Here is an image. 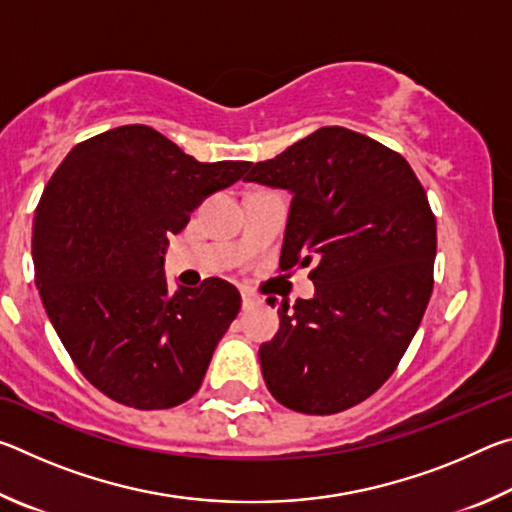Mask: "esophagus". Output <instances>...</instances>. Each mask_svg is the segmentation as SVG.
<instances>
[{"label": "esophagus", "mask_w": 512, "mask_h": 512, "mask_svg": "<svg viewBox=\"0 0 512 512\" xmlns=\"http://www.w3.org/2000/svg\"><path fill=\"white\" fill-rule=\"evenodd\" d=\"M241 305H244V309H253L255 305H259V298H255L253 293L250 291H241Z\"/></svg>", "instance_id": "esophagus-1"}]
</instances>
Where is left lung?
Wrapping results in <instances>:
<instances>
[{"instance_id":"obj_1","label":"left lung","mask_w":512,"mask_h":512,"mask_svg":"<svg viewBox=\"0 0 512 512\" xmlns=\"http://www.w3.org/2000/svg\"><path fill=\"white\" fill-rule=\"evenodd\" d=\"M244 180L291 194L282 271L314 264V298L282 302L280 329L259 345L268 391L309 415L350 409L393 375L429 305L427 194L400 153L341 126L253 164Z\"/></svg>"}]
</instances>
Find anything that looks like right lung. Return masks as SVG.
<instances>
[{
    "label": "right lung",
    "instance_id": "add662e5",
    "mask_svg": "<svg viewBox=\"0 0 512 512\" xmlns=\"http://www.w3.org/2000/svg\"><path fill=\"white\" fill-rule=\"evenodd\" d=\"M250 162H198L149 126L76 144L33 219L36 284L83 377L133 409H171L203 384L241 307L221 277L169 291L164 253L207 196Z\"/></svg>",
    "mask_w": 512,
    "mask_h": 512
}]
</instances>
